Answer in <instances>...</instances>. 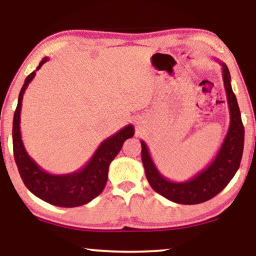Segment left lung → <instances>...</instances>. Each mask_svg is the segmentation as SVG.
Wrapping results in <instances>:
<instances>
[{
    "label": "left lung",
    "mask_w": 256,
    "mask_h": 256,
    "mask_svg": "<svg viewBox=\"0 0 256 256\" xmlns=\"http://www.w3.org/2000/svg\"><path fill=\"white\" fill-rule=\"evenodd\" d=\"M222 66V79L230 110V127L214 158L205 169L185 182H174L164 177L150 156L148 146L141 141L142 163L150 186L157 194L169 200L184 205H194L208 202L222 191L239 169L244 152V128L236 94L230 85V74L225 62L216 60Z\"/></svg>",
    "instance_id": "obj_1"
}]
</instances>
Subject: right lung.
Masks as SVG:
<instances>
[{
    "label": "right lung",
    "instance_id": "right-lung-1",
    "mask_svg": "<svg viewBox=\"0 0 256 256\" xmlns=\"http://www.w3.org/2000/svg\"><path fill=\"white\" fill-rule=\"evenodd\" d=\"M48 60L42 59L36 71ZM36 71L26 76L18 96V102L12 121L14 157L23 183L42 200L59 208H76L98 197L106 186L108 169L127 138L134 136V126L128 124L104 140L82 169L71 174H54L42 169L24 148L20 135V110L26 90L36 76Z\"/></svg>",
    "mask_w": 256,
    "mask_h": 256
}]
</instances>
